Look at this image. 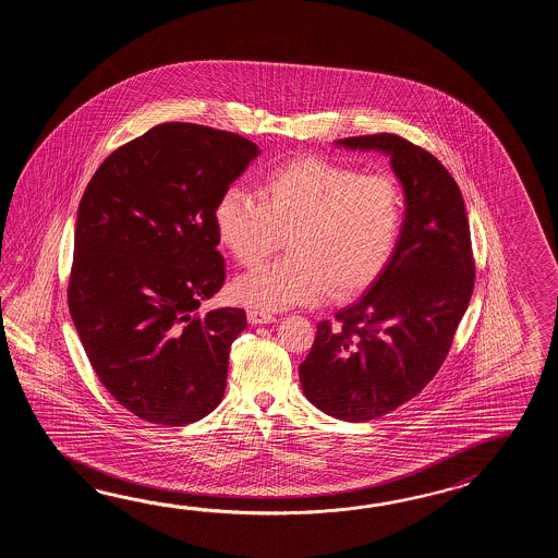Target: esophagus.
<instances>
[{
  "mask_svg": "<svg viewBox=\"0 0 558 558\" xmlns=\"http://www.w3.org/2000/svg\"><path fill=\"white\" fill-rule=\"evenodd\" d=\"M247 319H250L251 325H265V323H274L275 315L265 313V311H257V308H251V311H247Z\"/></svg>",
  "mask_w": 558,
  "mask_h": 558,
  "instance_id": "34e87169",
  "label": "esophagus"
}]
</instances>
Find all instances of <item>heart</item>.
Listing matches in <instances>:
<instances>
[{
  "instance_id": "b5f03b06",
  "label": "heart",
  "mask_w": 558,
  "mask_h": 558,
  "mask_svg": "<svg viewBox=\"0 0 558 558\" xmlns=\"http://www.w3.org/2000/svg\"><path fill=\"white\" fill-rule=\"evenodd\" d=\"M262 198L227 187L215 203L214 226L243 267L259 265L283 235L289 239L287 257L233 283L235 301L265 313L367 289L387 267L403 227V193L395 179L361 175L320 157L271 169Z\"/></svg>"
}]
</instances>
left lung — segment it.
<instances>
[{"instance_id":"8db88e82","label":"left lung","mask_w":558,"mask_h":558,"mask_svg":"<svg viewBox=\"0 0 558 558\" xmlns=\"http://www.w3.org/2000/svg\"><path fill=\"white\" fill-rule=\"evenodd\" d=\"M335 145L387 155L404 193L403 227L387 267L337 311V327L320 320L299 365L308 403L363 423L411 401L437 375L473 295V251L463 195L435 155L391 133Z\"/></svg>"}]
</instances>
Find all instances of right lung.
Here are the masks:
<instances>
[{
    "label": "right lung",
    "mask_w": 558,
    "mask_h": 558,
    "mask_svg": "<svg viewBox=\"0 0 558 558\" xmlns=\"http://www.w3.org/2000/svg\"><path fill=\"white\" fill-rule=\"evenodd\" d=\"M259 154L229 131L161 123L109 155L85 187L70 313L104 387L147 423L190 425L223 399L247 317L197 308L226 281L215 203Z\"/></svg>",
    "instance_id": "1"
}]
</instances>
